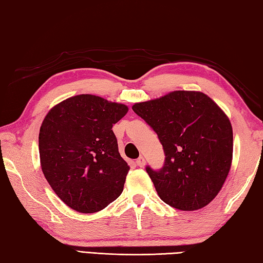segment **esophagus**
<instances>
[{"instance_id": "esophagus-1", "label": "esophagus", "mask_w": 263, "mask_h": 263, "mask_svg": "<svg viewBox=\"0 0 263 263\" xmlns=\"http://www.w3.org/2000/svg\"><path fill=\"white\" fill-rule=\"evenodd\" d=\"M136 163H137L138 167L143 168L144 165H145V159H144L143 157H139V158L136 160Z\"/></svg>"}]
</instances>
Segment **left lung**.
I'll return each mask as SVG.
<instances>
[{
  "label": "left lung",
  "mask_w": 263,
  "mask_h": 263,
  "mask_svg": "<svg viewBox=\"0 0 263 263\" xmlns=\"http://www.w3.org/2000/svg\"><path fill=\"white\" fill-rule=\"evenodd\" d=\"M157 133L163 167L146 173L164 203L181 211L208 205L226 180L233 158V129L223 111L201 92L175 90L133 105Z\"/></svg>",
  "instance_id": "left-lung-1"
}]
</instances>
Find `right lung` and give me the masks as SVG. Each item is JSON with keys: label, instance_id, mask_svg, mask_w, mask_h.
Wrapping results in <instances>:
<instances>
[{"label": "right lung", "instance_id": "right-lung-1", "mask_svg": "<svg viewBox=\"0 0 263 263\" xmlns=\"http://www.w3.org/2000/svg\"><path fill=\"white\" fill-rule=\"evenodd\" d=\"M127 111L124 104L82 94L55 105L43 120V174L69 208L98 212L124 191L129 165L119 153L112 126Z\"/></svg>", "mask_w": 263, "mask_h": 263}]
</instances>
